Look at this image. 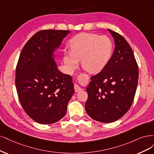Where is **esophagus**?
I'll use <instances>...</instances> for the list:
<instances>
[{"mask_svg":"<svg viewBox=\"0 0 154 154\" xmlns=\"http://www.w3.org/2000/svg\"><path fill=\"white\" fill-rule=\"evenodd\" d=\"M74 89H75V92H79L82 90V89L79 86L78 84H75V85H74Z\"/></svg>","mask_w":154,"mask_h":154,"instance_id":"obj_1","label":"esophagus"}]
</instances>
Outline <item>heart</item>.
Listing matches in <instances>:
<instances>
[{
	"label": "heart",
	"instance_id": "b5f03b06",
	"mask_svg": "<svg viewBox=\"0 0 154 154\" xmlns=\"http://www.w3.org/2000/svg\"><path fill=\"white\" fill-rule=\"evenodd\" d=\"M112 43L107 36L81 32L71 41V51H65L64 62L70 70L77 67L79 61L87 72L95 73L102 71L109 62Z\"/></svg>",
	"mask_w": 154,
	"mask_h": 154
}]
</instances>
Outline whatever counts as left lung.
<instances>
[{
	"label": "left lung",
	"instance_id": "obj_1",
	"mask_svg": "<svg viewBox=\"0 0 154 154\" xmlns=\"http://www.w3.org/2000/svg\"><path fill=\"white\" fill-rule=\"evenodd\" d=\"M108 31L114 38L115 51L107 65L91 77L85 105L88 115L103 123L115 122L128 111L139 77L138 66L129 44L120 34Z\"/></svg>",
	"mask_w": 154,
	"mask_h": 154
}]
</instances>
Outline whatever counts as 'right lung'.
I'll use <instances>...</instances> for the list:
<instances>
[{"label": "right lung", "mask_w": 154, "mask_h": 154, "mask_svg": "<svg viewBox=\"0 0 154 154\" xmlns=\"http://www.w3.org/2000/svg\"><path fill=\"white\" fill-rule=\"evenodd\" d=\"M70 32L39 31L20 55L15 78L18 98L27 115L39 123L51 124L62 119L75 91L72 77L59 71L54 59V52Z\"/></svg>", "instance_id": "1"}]
</instances>
